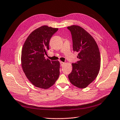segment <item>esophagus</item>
I'll return each instance as SVG.
<instances>
[{"instance_id":"34e87169","label":"esophagus","mask_w":120,"mask_h":120,"mask_svg":"<svg viewBox=\"0 0 120 120\" xmlns=\"http://www.w3.org/2000/svg\"><path fill=\"white\" fill-rule=\"evenodd\" d=\"M60 65H61V66H63L65 64V63L62 62V61H61V62H60Z\"/></svg>"}]
</instances>
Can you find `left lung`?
<instances>
[{
    "mask_svg": "<svg viewBox=\"0 0 120 120\" xmlns=\"http://www.w3.org/2000/svg\"><path fill=\"white\" fill-rule=\"evenodd\" d=\"M72 36L74 52L78 61L72 63L68 75L70 82L78 88L87 87L97 77L101 67V56L97 43L90 34L78 26H68Z\"/></svg>",
    "mask_w": 120,
    "mask_h": 120,
    "instance_id": "8db88e82",
    "label": "left lung"
}]
</instances>
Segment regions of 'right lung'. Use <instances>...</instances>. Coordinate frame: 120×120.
<instances>
[{
	"label": "right lung",
	"instance_id": "add662e5",
	"mask_svg": "<svg viewBox=\"0 0 120 120\" xmlns=\"http://www.w3.org/2000/svg\"><path fill=\"white\" fill-rule=\"evenodd\" d=\"M58 29L44 26L34 30L27 38L22 51L21 62L24 73L37 87L52 86L60 74L58 61L45 59L50 39Z\"/></svg>",
	"mask_w": 120,
	"mask_h": 120
}]
</instances>
